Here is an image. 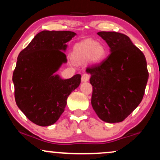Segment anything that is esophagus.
I'll return each mask as SVG.
<instances>
[{"label": "esophagus", "mask_w": 160, "mask_h": 160, "mask_svg": "<svg viewBox=\"0 0 160 160\" xmlns=\"http://www.w3.org/2000/svg\"><path fill=\"white\" fill-rule=\"evenodd\" d=\"M89 80V74H84L82 75V78H81L82 82H87Z\"/></svg>", "instance_id": "1"}]
</instances>
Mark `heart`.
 <instances>
[{"mask_svg": "<svg viewBox=\"0 0 160 160\" xmlns=\"http://www.w3.org/2000/svg\"><path fill=\"white\" fill-rule=\"evenodd\" d=\"M73 56L78 62H86L90 60L93 63H99L105 58L106 50L98 42L85 40L76 44Z\"/></svg>", "mask_w": 160, "mask_h": 160, "instance_id": "obj_1", "label": "heart"}]
</instances>
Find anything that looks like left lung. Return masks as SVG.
I'll return each mask as SVG.
<instances>
[{
	"instance_id": "8db88e82",
	"label": "left lung",
	"mask_w": 160,
	"mask_h": 160,
	"mask_svg": "<svg viewBox=\"0 0 160 160\" xmlns=\"http://www.w3.org/2000/svg\"><path fill=\"white\" fill-rule=\"evenodd\" d=\"M97 34L110 47V55L88 67L92 86L91 103L96 114L109 123L123 121L142 100L148 74L145 56L126 34L115 32Z\"/></svg>"
}]
</instances>
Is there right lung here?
Returning a JSON list of instances; mask_svg holds the SVG:
<instances>
[{
	"label": "right lung",
	"instance_id": "1",
	"mask_svg": "<svg viewBox=\"0 0 160 160\" xmlns=\"http://www.w3.org/2000/svg\"><path fill=\"white\" fill-rule=\"evenodd\" d=\"M76 33L42 31L21 51L12 74L15 100L29 120L40 126L54 124L67 98L80 84L81 75L62 79L56 72L67 62L65 52Z\"/></svg>",
	"mask_w": 160,
	"mask_h": 160
}]
</instances>
